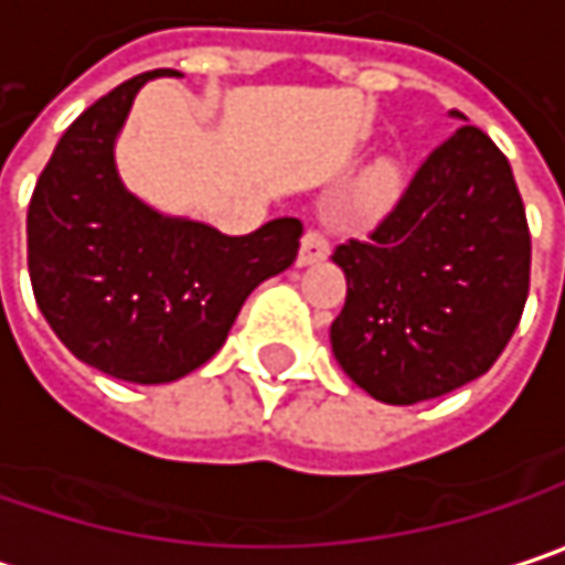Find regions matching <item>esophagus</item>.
Masks as SVG:
<instances>
[{
  "label": "esophagus",
  "mask_w": 565,
  "mask_h": 565,
  "mask_svg": "<svg viewBox=\"0 0 565 565\" xmlns=\"http://www.w3.org/2000/svg\"><path fill=\"white\" fill-rule=\"evenodd\" d=\"M330 255V238L320 230H307L300 238V265H317Z\"/></svg>",
  "instance_id": "34e87169"
}]
</instances>
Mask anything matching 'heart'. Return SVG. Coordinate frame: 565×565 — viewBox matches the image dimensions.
Wrapping results in <instances>:
<instances>
[{
  "instance_id": "heart-1",
  "label": "heart",
  "mask_w": 565,
  "mask_h": 565,
  "mask_svg": "<svg viewBox=\"0 0 565 565\" xmlns=\"http://www.w3.org/2000/svg\"><path fill=\"white\" fill-rule=\"evenodd\" d=\"M397 190H401L397 171L391 164H379V168L365 171V178L359 180V206L365 213H379L397 196Z\"/></svg>"
}]
</instances>
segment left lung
<instances>
[{"mask_svg": "<svg viewBox=\"0 0 565 565\" xmlns=\"http://www.w3.org/2000/svg\"><path fill=\"white\" fill-rule=\"evenodd\" d=\"M333 262L345 271L333 355L375 401L404 407L486 375L531 287V230L508 158L482 129H456Z\"/></svg>", "mask_w": 565, "mask_h": 565, "instance_id": "left-lung-1", "label": "left lung"}]
</instances>
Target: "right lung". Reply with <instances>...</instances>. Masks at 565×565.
Segmentation results:
<instances>
[{"label": "right lung", "mask_w": 565, "mask_h": 565, "mask_svg": "<svg viewBox=\"0 0 565 565\" xmlns=\"http://www.w3.org/2000/svg\"><path fill=\"white\" fill-rule=\"evenodd\" d=\"M138 74L61 135L28 203L34 300L79 362L131 385L178 382L210 362L245 303L294 265L303 226L271 220L248 235L161 216L122 186L116 135Z\"/></svg>", "instance_id": "add662e5"}]
</instances>
